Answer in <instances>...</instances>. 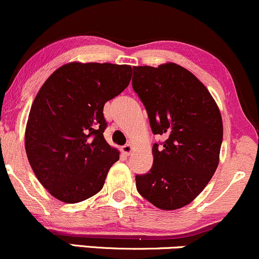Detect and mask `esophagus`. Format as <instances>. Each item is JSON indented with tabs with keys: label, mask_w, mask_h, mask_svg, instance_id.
Returning <instances> with one entry per match:
<instances>
[{
	"label": "esophagus",
	"mask_w": 259,
	"mask_h": 259,
	"mask_svg": "<svg viewBox=\"0 0 259 259\" xmlns=\"http://www.w3.org/2000/svg\"><path fill=\"white\" fill-rule=\"evenodd\" d=\"M132 149H133V147H132V144H126V145H123L122 148H121V151H122V153L124 154V155H127V156H128V155L132 153Z\"/></svg>",
	"instance_id": "1"
}]
</instances>
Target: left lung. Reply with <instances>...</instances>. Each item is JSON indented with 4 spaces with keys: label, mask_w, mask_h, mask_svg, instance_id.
<instances>
[{
    "label": "left lung",
    "mask_w": 259,
    "mask_h": 259,
    "mask_svg": "<svg viewBox=\"0 0 259 259\" xmlns=\"http://www.w3.org/2000/svg\"><path fill=\"white\" fill-rule=\"evenodd\" d=\"M132 87L148 112L154 135L153 167L136 176L137 190L157 208L190 203L211 181L220 162L223 123L208 90L175 63L133 68Z\"/></svg>",
    "instance_id": "obj_1"
}]
</instances>
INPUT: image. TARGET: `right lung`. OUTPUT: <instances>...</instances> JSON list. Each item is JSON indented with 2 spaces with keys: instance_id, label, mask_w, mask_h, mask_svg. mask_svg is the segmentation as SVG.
I'll return each mask as SVG.
<instances>
[{
  "instance_id": "add662e5",
  "label": "right lung",
  "mask_w": 259,
  "mask_h": 259,
  "mask_svg": "<svg viewBox=\"0 0 259 259\" xmlns=\"http://www.w3.org/2000/svg\"><path fill=\"white\" fill-rule=\"evenodd\" d=\"M132 68L69 63L52 74L33 100L25 150L33 173L56 199L83 201L102 190L120 157L105 141L103 109L130 84Z\"/></svg>"
}]
</instances>
